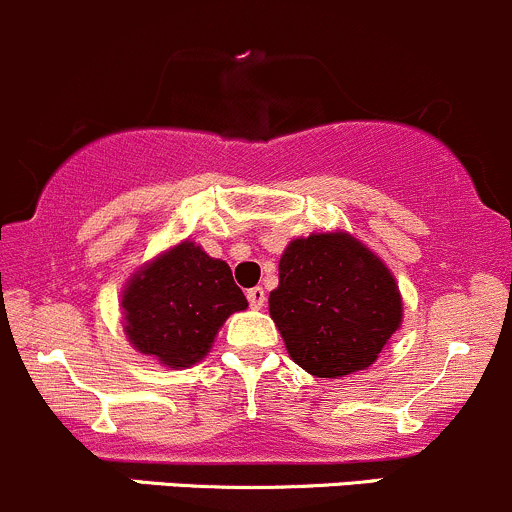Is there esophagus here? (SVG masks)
<instances>
[{
	"label": "esophagus",
	"instance_id": "esophagus-1",
	"mask_svg": "<svg viewBox=\"0 0 512 512\" xmlns=\"http://www.w3.org/2000/svg\"><path fill=\"white\" fill-rule=\"evenodd\" d=\"M246 298H249L251 308L258 310V308H263V303H266V291H263L261 286H256V288H251L249 293H246Z\"/></svg>",
	"mask_w": 512,
	"mask_h": 512
}]
</instances>
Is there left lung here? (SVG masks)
<instances>
[{"label":"left lung","instance_id":"8db88e82","mask_svg":"<svg viewBox=\"0 0 512 512\" xmlns=\"http://www.w3.org/2000/svg\"><path fill=\"white\" fill-rule=\"evenodd\" d=\"M268 313L295 365L340 379L377 362L402 328L397 278L347 231H318L286 246Z\"/></svg>","mask_w":512,"mask_h":512}]
</instances>
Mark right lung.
I'll return each mask as SVG.
<instances>
[{
    "mask_svg": "<svg viewBox=\"0 0 512 512\" xmlns=\"http://www.w3.org/2000/svg\"><path fill=\"white\" fill-rule=\"evenodd\" d=\"M246 308L229 263L189 239L142 263L120 295L128 342L170 370L204 360L226 318Z\"/></svg>",
    "mask_w": 512,
    "mask_h": 512,
    "instance_id": "right-lung-1",
    "label": "right lung"
}]
</instances>
